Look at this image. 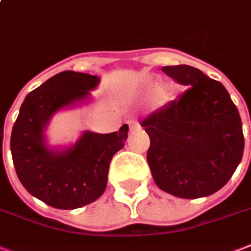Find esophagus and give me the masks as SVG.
Segmentation results:
<instances>
[{
  "label": "esophagus",
  "mask_w": 251,
  "mask_h": 251,
  "mask_svg": "<svg viewBox=\"0 0 251 251\" xmlns=\"http://www.w3.org/2000/svg\"><path fill=\"white\" fill-rule=\"evenodd\" d=\"M137 126H139V124H137L136 120H131V122H129V129H135Z\"/></svg>",
  "instance_id": "1"
}]
</instances>
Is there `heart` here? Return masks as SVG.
<instances>
[{"mask_svg": "<svg viewBox=\"0 0 251 251\" xmlns=\"http://www.w3.org/2000/svg\"><path fill=\"white\" fill-rule=\"evenodd\" d=\"M178 94V87L173 83H168V84H163L160 86L159 83H153L148 86L144 92V97L147 99L154 98V101L157 105H165L168 104L169 101H172Z\"/></svg>", "mask_w": 251, "mask_h": 251, "instance_id": "b5f03b06", "label": "heart"}]
</instances>
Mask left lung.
Wrapping results in <instances>:
<instances>
[{"label": "left lung", "instance_id": "obj_1", "mask_svg": "<svg viewBox=\"0 0 251 251\" xmlns=\"http://www.w3.org/2000/svg\"><path fill=\"white\" fill-rule=\"evenodd\" d=\"M161 70L190 88L141 123L151 139V173L156 185L175 197H206L221 189L241 163L240 114L226 88L201 70L188 65Z\"/></svg>", "mask_w": 251, "mask_h": 251}]
</instances>
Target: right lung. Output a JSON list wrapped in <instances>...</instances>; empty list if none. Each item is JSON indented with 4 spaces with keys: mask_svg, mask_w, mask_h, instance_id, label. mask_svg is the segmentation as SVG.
Segmentation results:
<instances>
[{
    "mask_svg": "<svg viewBox=\"0 0 251 251\" xmlns=\"http://www.w3.org/2000/svg\"><path fill=\"white\" fill-rule=\"evenodd\" d=\"M97 75L62 71L25 98L13 126L10 151L17 176L30 195L56 209L82 208L107 186L112 156L124 147L128 126L111 133L84 131L66 147H51L45 135L52 116L91 99Z\"/></svg>",
    "mask_w": 251,
    "mask_h": 251,
    "instance_id": "right-lung-1",
    "label": "right lung"
}]
</instances>
